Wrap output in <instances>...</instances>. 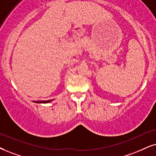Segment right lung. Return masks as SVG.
Listing matches in <instances>:
<instances>
[{"instance_id": "right-lung-1", "label": "right lung", "mask_w": 156, "mask_h": 156, "mask_svg": "<svg viewBox=\"0 0 156 156\" xmlns=\"http://www.w3.org/2000/svg\"><path fill=\"white\" fill-rule=\"evenodd\" d=\"M51 101H52V100H48V101H34L35 103H49V102H50Z\"/></svg>"}]
</instances>
